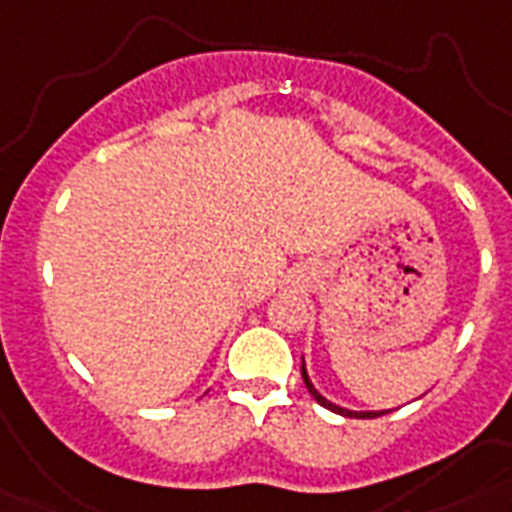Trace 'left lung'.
Returning <instances> with one entry per match:
<instances>
[{
  "mask_svg": "<svg viewBox=\"0 0 512 512\" xmlns=\"http://www.w3.org/2000/svg\"><path fill=\"white\" fill-rule=\"evenodd\" d=\"M300 372H303V380H305V388H308V393H311V396L316 398V401H319L321 406H327L329 412H337V414H342V417H358V420H372V417H380V414H388L390 412V409H382V412H353V409H345V406L332 404V401H327V398L321 396L319 390L313 388L311 377H308V372H305V361H303V366H300Z\"/></svg>",
  "mask_w": 512,
  "mask_h": 512,
  "instance_id": "left-lung-1",
  "label": "left lung"
}]
</instances>
